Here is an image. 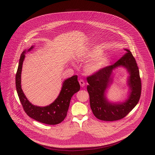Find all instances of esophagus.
<instances>
[{
  "mask_svg": "<svg viewBox=\"0 0 155 155\" xmlns=\"http://www.w3.org/2000/svg\"><path fill=\"white\" fill-rule=\"evenodd\" d=\"M79 83H80V86L82 87H84L85 86V82L83 80H80V81H79Z\"/></svg>",
  "mask_w": 155,
  "mask_h": 155,
  "instance_id": "1",
  "label": "esophagus"
}]
</instances>
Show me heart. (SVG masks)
Returning <instances> with one entry per match:
<instances>
[{"label":"heart","instance_id":"obj_1","mask_svg":"<svg viewBox=\"0 0 155 155\" xmlns=\"http://www.w3.org/2000/svg\"><path fill=\"white\" fill-rule=\"evenodd\" d=\"M99 54L100 53L97 51H91L84 56V59L94 58L85 65L84 71L85 73L88 74L96 73L107 65V58L105 56L99 55Z\"/></svg>","mask_w":155,"mask_h":155}]
</instances>
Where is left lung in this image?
I'll return each mask as SVG.
<instances>
[{
    "label": "left lung",
    "instance_id": "obj_1",
    "mask_svg": "<svg viewBox=\"0 0 155 155\" xmlns=\"http://www.w3.org/2000/svg\"><path fill=\"white\" fill-rule=\"evenodd\" d=\"M126 53L114 64L105 67L99 71L88 76V85L91 110L96 118L107 121L118 120L125 117L138 103L141 94V81L139 68L131 52L124 49ZM124 66L129 72L128 85L131 91L129 98L121 103H111L105 95L106 89L112 83V70Z\"/></svg>",
    "mask_w": 155,
    "mask_h": 155
}]
</instances>
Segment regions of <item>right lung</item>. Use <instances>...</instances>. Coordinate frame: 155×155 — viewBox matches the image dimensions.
<instances>
[{"mask_svg": "<svg viewBox=\"0 0 155 155\" xmlns=\"http://www.w3.org/2000/svg\"><path fill=\"white\" fill-rule=\"evenodd\" d=\"M34 47L32 46L28 51H24L21 54L15 75V87L17 94L24 110L29 117L42 123L56 125L62 122L66 117L70 100L74 94L80 89L77 79L78 76L73 75L63 82L59 96L49 106L40 107L30 103L21 89V74L25 54L31 51Z\"/></svg>", "mask_w": 155, "mask_h": 155, "instance_id": "1", "label": "right lung"}]
</instances>
